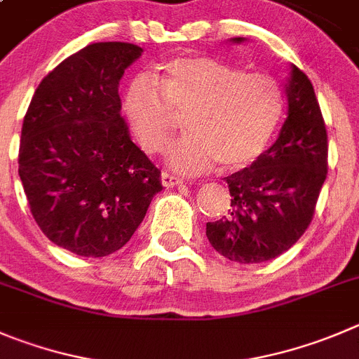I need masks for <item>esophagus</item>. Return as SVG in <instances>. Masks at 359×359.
<instances>
[{
  "label": "esophagus",
  "instance_id": "esophagus-1",
  "mask_svg": "<svg viewBox=\"0 0 359 359\" xmlns=\"http://www.w3.org/2000/svg\"><path fill=\"white\" fill-rule=\"evenodd\" d=\"M161 182H163L164 187H173V186H179V184H182L184 180L180 179V177L172 175V173L163 172L161 173Z\"/></svg>",
  "mask_w": 359,
  "mask_h": 359
}]
</instances>
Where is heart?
<instances>
[{
	"label": "heart",
	"mask_w": 359,
	"mask_h": 359,
	"mask_svg": "<svg viewBox=\"0 0 359 359\" xmlns=\"http://www.w3.org/2000/svg\"><path fill=\"white\" fill-rule=\"evenodd\" d=\"M123 109L149 154L168 147L177 116H184L187 134L170 149L168 164L195 175L216 163L225 170L253 163L276 133L283 92L267 74H246L210 56H182L164 63L156 79H134Z\"/></svg>",
	"instance_id": "1"
}]
</instances>
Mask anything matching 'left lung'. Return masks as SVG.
<instances>
[{"mask_svg": "<svg viewBox=\"0 0 359 359\" xmlns=\"http://www.w3.org/2000/svg\"><path fill=\"white\" fill-rule=\"evenodd\" d=\"M290 69L289 113L280 136L251 166L225 177L230 209L207 223L209 243L233 262H266L296 244L311 223L326 180L327 133L319 100L306 74L296 65Z\"/></svg>", "mask_w": 359, "mask_h": 359, "instance_id": "left-lung-1", "label": "left lung"}]
</instances>
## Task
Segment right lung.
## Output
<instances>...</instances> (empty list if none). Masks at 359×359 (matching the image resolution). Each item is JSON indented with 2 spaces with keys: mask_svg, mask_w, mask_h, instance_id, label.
I'll list each match as a JSON object with an SVG mask.
<instances>
[{
  "mask_svg": "<svg viewBox=\"0 0 359 359\" xmlns=\"http://www.w3.org/2000/svg\"><path fill=\"white\" fill-rule=\"evenodd\" d=\"M143 49L90 43L40 81L26 111L19 177L43 236L79 257H106L133 237L161 172L134 145L118 83Z\"/></svg>",
  "mask_w": 359,
  "mask_h": 359,
  "instance_id": "obj_1",
  "label": "right lung"
}]
</instances>
